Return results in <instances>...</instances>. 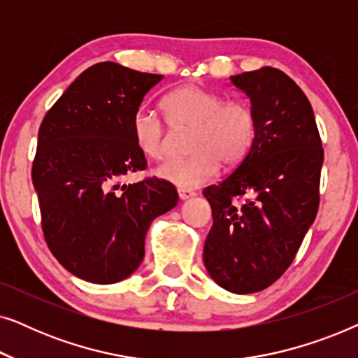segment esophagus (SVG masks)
<instances>
[{
    "label": "esophagus",
    "mask_w": 358,
    "mask_h": 358,
    "mask_svg": "<svg viewBox=\"0 0 358 358\" xmlns=\"http://www.w3.org/2000/svg\"><path fill=\"white\" fill-rule=\"evenodd\" d=\"M178 194L180 200H187L195 195L194 190H189V189H178Z\"/></svg>",
    "instance_id": "esophagus-1"
}]
</instances>
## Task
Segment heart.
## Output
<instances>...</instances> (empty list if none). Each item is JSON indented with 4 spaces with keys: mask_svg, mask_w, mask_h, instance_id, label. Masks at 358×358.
<instances>
[{
    "mask_svg": "<svg viewBox=\"0 0 358 358\" xmlns=\"http://www.w3.org/2000/svg\"><path fill=\"white\" fill-rule=\"evenodd\" d=\"M166 122L174 131L190 130L189 156L169 161L156 176L180 189L199 187L217 174L218 166L234 168L246 158L257 135V117L244 101H224L217 92L197 85L171 91L161 101ZM136 148L153 161L169 156V134L159 119L136 112L131 119Z\"/></svg>",
    "mask_w": 358,
    "mask_h": 358,
    "instance_id": "b5f03b06",
    "label": "heart"
}]
</instances>
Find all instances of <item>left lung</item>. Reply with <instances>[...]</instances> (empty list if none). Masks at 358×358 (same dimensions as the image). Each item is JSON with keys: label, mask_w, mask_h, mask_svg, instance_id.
<instances>
[{"label": "left lung", "mask_w": 358, "mask_h": 358, "mask_svg": "<svg viewBox=\"0 0 358 358\" xmlns=\"http://www.w3.org/2000/svg\"><path fill=\"white\" fill-rule=\"evenodd\" d=\"M229 81L251 101L257 135L236 169L203 190L213 215L203 264L220 287L246 295L295 259L320 207L324 151L310 101L290 76L264 66Z\"/></svg>", "instance_id": "8db88e82"}]
</instances>
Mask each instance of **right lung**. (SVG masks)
<instances>
[{
  "label": "right lung",
  "mask_w": 358,
  "mask_h": 358,
  "mask_svg": "<svg viewBox=\"0 0 358 358\" xmlns=\"http://www.w3.org/2000/svg\"><path fill=\"white\" fill-rule=\"evenodd\" d=\"M161 80L114 62L96 63L68 86L38 129L32 182L43 236L81 280L109 285L130 277L145 257L151 222L178 205L168 180L120 182L146 168L131 119Z\"/></svg>",
  "instance_id": "obj_1"
}]
</instances>
